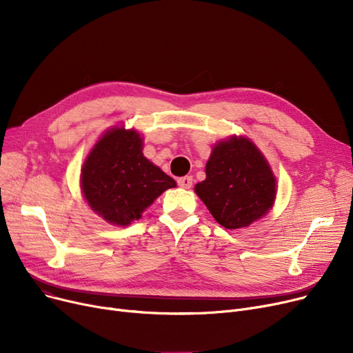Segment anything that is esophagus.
<instances>
[{
  "instance_id": "34e87169",
  "label": "esophagus",
  "mask_w": 353,
  "mask_h": 353,
  "mask_svg": "<svg viewBox=\"0 0 353 353\" xmlns=\"http://www.w3.org/2000/svg\"><path fill=\"white\" fill-rule=\"evenodd\" d=\"M177 184L183 189H190L193 186V177L192 176H183L177 179Z\"/></svg>"
}]
</instances>
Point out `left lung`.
<instances>
[{"label":"left lung","instance_id":"obj_1","mask_svg":"<svg viewBox=\"0 0 353 353\" xmlns=\"http://www.w3.org/2000/svg\"><path fill=\"white\" fill-rule=\"evenodd\" d=\"M212 216L226 229H240L272 208L276 180L262 153L245 137L214 145L206 164V180L194 188Z\"/></svg>","mask_w":353,"mask_h":353}]
</instances>
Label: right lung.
<instances>
[{
	"label": "right lung",
	"instance_id": "obj_1",
	"mask_svg": "<svg viewBox=\"0 0 353 353\" xmlns=\"http://www.w3.org/2000/svg\"><path fill=\"white\" fill-rule=\"evenodd\" d=\"M141 143L134 130H110L83 165L84 197L108 223L130 225L164 190L176 188L170 176L143 156Z\"/></svg>",
	"mask_w": 353,
	"mask_h": 353
}]
</instances>
